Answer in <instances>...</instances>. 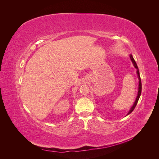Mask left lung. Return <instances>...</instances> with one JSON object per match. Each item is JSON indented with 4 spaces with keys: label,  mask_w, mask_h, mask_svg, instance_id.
<instances>
[{
    "label": "left lung",
    "mask_w": 159,
    "mask_h": 159,
    "mask_svg": "<svg viewBox=\"0 0 159 159\" xmlns=\"http://www.w3.org/2000/svg\"><path fill=\"white\" fill-rule=\"evenodd\" d=\"M130 58H131V61H132V62H133V64L134 67L137 69V75H138V78H139V88H138L137 97V98H136L135 102H134V103L133 105V106L131 107V109L129 110V113H127V115H128L129 114L131 113L134 110V109L135 108L136 105H137V104L138 101H139V98H140V96H141V90H142L141 80V78H140V74H139V68H138V66H137V64H136V62H135V61H134V58L133 57V56H132V55H131V54L130 55Z\"/></svg>",
    "instance_id": "8db88e82"
}]
</instances>
